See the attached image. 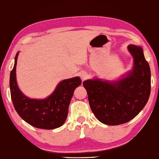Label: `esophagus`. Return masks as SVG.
I'll return each mask as SVG.
<instances>
[{
  "label": "esophagus",
  "instance_id": "obj_1",
  "mask_svg": "<svg viewBox=\"0 0 159 159\" xmlns=\"http://www.w3.org/2000/svg\"><path fill=\"white\" fill-rule=\"evenodd\" d=\"M79 76L80 77V79H82V80H84L85 79H86L87 78H88V74H87L85 71H80L79 72Z\"/></svg>",
  "mask_w": 159,
  "mask_h": 159
}]
</instances>
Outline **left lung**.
I'll use <instances>...</instances> for the list:
<instances>
[{
    "instance_id": "left-lung-1",
    "label": "left lung",
    "mask_w": 159,
    "mask_h": 159,
    "mask_svg": "<svg viewBox=\"0 0 159 159\" xmlns=\"http://www.w3.org/2000/svg\"><path fill=\"white\" fill-rule=\"evenodd\" d=\"M127 49L134 59L131 71L116 80L94 78L83 81L92 112L105 125L129 122L143 109L150 97V68L143 48L129 45Z\"/></svg>"
}]
</instances>
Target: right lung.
Segmentation results:
<instances>
[{"label": "right lung", "mask_w": 159, "mask_h": 159, "mask_svg": "<svg viewBox=\"0 0 159 159\" xmlns=\"http://www.w3.org/2000/svg\"><path fill=\"white\" fill-rule=\"evenodd\" d=\"M19 52L16 54L9 78L11 97L16 111L25 122L36 128L53 129L62 126L67 119L74 90L80 85L81 80L76 76L61 80L54 92L45 98L27 97L20 91L16 80V71Z\"/></svg>", "instance_id": "right-lung-1"}]
</instances>
